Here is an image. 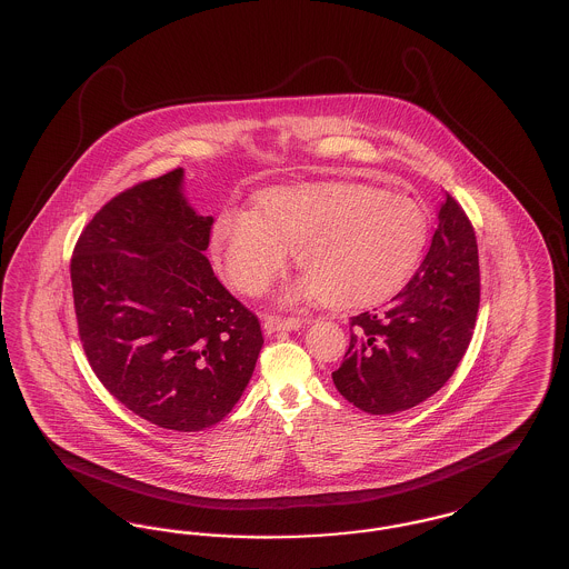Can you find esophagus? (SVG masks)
<instances>
[{
  "label": "esophagus",
  "mask_w": 569,
  "mask_h": 569,
  "mask_svg": "<svg viewBox=\"0 0 569 569\" xmlns=\"http://www.w3.org/2000/svg\"><path fill=\"white\" fill-rule=\"evenodd\" d=\"M302 326L300 318H281V316H267L264 318V330L277 332V330H298Z\"/></svg>",
  "instance_id": "obj_1"
}]
</instances>
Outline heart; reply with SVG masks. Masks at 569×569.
Returning a JSON list of instances; mask_svg holds the SVG:
<instances>
[{"label": "heart", "mask_w": 569, "mask_h": 569, "mask_svg": "<svg viewBox=\"0 0 569 569\" xmlns=\"http://www.w3.org/2000/svg\"><path fill=\"white\" fill-rule=\"evenodd\" d=\"M427 237L429 216L407 193L362 183H305L264 191L260 211H226L217 219L213 247L244 295H262L297 249L305 269L298 297L360 307L401 286Z\"/></svg>", "instance_id": "heart-1"}]
</instances>
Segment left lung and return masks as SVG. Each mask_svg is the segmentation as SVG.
<instances>
[{"label": "left lung", "mask_w": 569, "mask_h": 569, "mask_svg": "<svg viewBox=\"0 0 569 569\" xmlns=\"http://www.w3.org/2000/svg\"><path fill=\"white\" fill-rule=\"evenodd\" d=\"M480 307L476 232L446 191L433 241L406 288L350 318V348L332 373L337 390L367 413H397L435 395L457 371Z\"/></svg>", "instance_id": "obj_1"}]
</instances>
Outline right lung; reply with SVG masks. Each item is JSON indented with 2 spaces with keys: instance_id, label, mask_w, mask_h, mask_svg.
<instances>
[{
  "instance_id": "1",
  "label": "right lung",
  "mask_w": 569,
  "mask_h": 569,
  "mask_svg": "<svg viewBox=\"0 0 569 569\" xmlns=\"http://www.w3.org/2000/svg\"><path fill=\"white\" fill-rule=\"evenodd\" d=\"M181 181L174 168L110 198L82 228L70 279L104 388L151 425L191 433L237 406L264 339L211 269L213 217L196 216Z\"/></svg>"
}]
</instances>
